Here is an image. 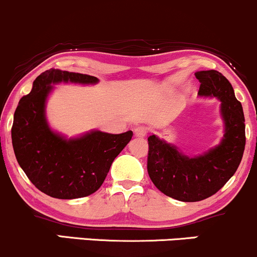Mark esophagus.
<instances>
[{
	"label": "esophagus",
	"mask_w": 257,
	"mask_h": 257,
	"mask_svg": "<svg viewBox=\"0 0 257 257\" xmlns=\"http://www.w3.org/2000/svg\"><path fill=\"white\" fill-rule=\"evenodd\" d=\"M148 134V128L146 126H137V127L135 128V135L137 136V137H146Z\"/></svg>",
	"instance_id": "1"
}]
</instances>
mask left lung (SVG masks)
<instances>
[{
	"label": "left lung",
	"mask_w": 257,
	"mask_h": 257,
	"mask_svg": "<svg viewBox=\"0 0 257 257\" xmlns=\"http://www.w3.org/2000/svg\"><path fill=\"white\" fill-rule=\"evenodd\" d=\"M195 75L201 83L198 95L221 101L225 135L219 146L203 155L189 158L155 135L148 138L150 179L166 196L182 202L202 201L216 194L236 173L245 148L243 108L230 81L214 69Z\"/></svg>",
	"instance_id": "obj_1"
}]
</instances>
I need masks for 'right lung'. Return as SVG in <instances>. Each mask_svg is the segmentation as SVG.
Masks as SVG:
<instances>
[{"label": "right lung", "instance_id": "1", "mask_svg": "<svg viewBox=\"0 0 257 257\" xmlns=\"http://www.w3.org/2000/svg\"><path fill=\"white\" fill-rule=\"evenodd\" d=\"M96 84V77L49 69L33 81L14 113L12 143L18 164L45 195L61 200L85 197L101 188L114 159L127 146L132 131L120 135L91 131L65 138L49 127L45 103L57 83Z\"/></svg>", "mask_w": 257, "mask_h": 257}]
</instances>
